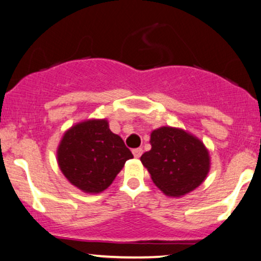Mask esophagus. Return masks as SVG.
<instances>
[{
	"label": "esophagus",
	"mask_w": 261,
	"mask_h": 261,
	"mask_svg": "<svg viewBox=\"0 0 261 261\" xmlns=\"http://www.w3.org/2000/svg\"><path fill=\"white\" fill-rule=\"evenodd\" d=\"M133 155L136 159H139V157L143 155V149L141 147H138V149H134L133 150Z\"/></svg>",
	"instance_id": "1"
}]
</instances>
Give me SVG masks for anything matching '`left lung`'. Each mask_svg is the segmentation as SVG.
Segmentation results:
<instances>
[{
	"label": "left lung",
	"instance_id": "obj_1",
	"mask_svg": "<svg viewBox=\"0 0 261 261\" xmlns=\"http://www.w3.org/2000/svg\"><path fill=\"white\" fill-rule=\"evenodd\" d=\"M150 144L151 150L143 153L140 161L165 195L184 196L207 178L209 152L192 134L180 128L161 127L151 133Z\"/></svg>",
	"mask_w": 261,
	"mask_h": 261
}]
</instances>
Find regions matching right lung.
<instances>
[{
	"mask_svg": "<svg viewBox=\"0 0 261 261\" xmlns=\"http://www.w3.org/2000/svg\"><path fill=\"white\" fill-rule=\"evenodd\" d=\"M65 178L88 194H98L112 184L125 161L133 159L123 140L106 120L80 122L65 132L57 151Z\"/></svg>",
	"mask_w": 261,
	"mask_h": 261,
	"instance_id": "obj_1",
	"label": "right lung"
}]
</instances>
